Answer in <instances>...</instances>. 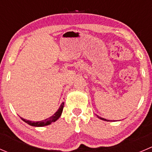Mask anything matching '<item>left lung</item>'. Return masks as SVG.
I'll use <instances>...</instances> for the list:
<instances>
[{
  "label": "left lung",
  "mask_w": 152,
  "mask_h": 152,
  "mask_svg": "<svg viewBox=\"0 0 152 152\" xmlns=\"http://www.w3.org/2000/svg\"><path fill=\"white\" fill-rule=\"evenodd\" d=\"M97 117H98V118L101 119V120H104V121H107V122H108V121H109V120H106V119H104V118H102V117H99V116H97Z\"/></svg>",
  "instance_id": "left-lung-1"
}]
</instances>
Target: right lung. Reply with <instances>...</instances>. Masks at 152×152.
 I'll return each mask as SVG.
<instances>
[{"mask_svg":"<svg viewBox=\"0 0 152 152\" xmlns=\"http://www.w3.org/2000/svg\"><path fill=\"white\" fill-rule=\"evenodd\" d=\"M64 103L63 102L62 104H61V106H60V107L58 108V110H57L55 113H54L52 117H50V118L46 119V120H42V121L32 122V121H29V120H24V119H23V118H21V119L23 121H24L25 123H27V124H29V126H35V127H42V126H48V125L50 124L51 123L56 121V120L59 118L60 116H61V113H62L63 107H64Z\"/></svg>","mask_w":152,"mask_h":152,"instance_id":"add662e5","label":"right lung"}]
</instances>
